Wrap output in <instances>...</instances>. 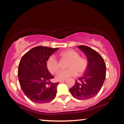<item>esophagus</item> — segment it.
I'll list each match as a JSON object with an SVG mask.
<instances>
[{
  "instance_id": "obj_1",
  "label": "esophagus",
  "mask_w": 124,
  "mask_h": 124,
  "mask_svg": "<svg viewBox=\"0 0 124 124\" xmlns=\"http://www.w3.org/2000/svg\"><path fill=\"white\" fill-rule=\"evenodd\" d=\"M65 81V80H59V83H63V82H64Z\"/></svg>"
}]
</instances>
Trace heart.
I'll use <instances>...</instances> for the list:
<instances>
[{"mask_svg":"<svg viewBox=\"0 0 124 124\" xmlns=\"http://www.w3.org/2000/svg\"><path fill=\"white\" fill-rule=\"evenodd\" d=\"M61 58L69 60L68 68L66 70L61 71L58 73L56 78L58 80H65L69 77L75 76L78 72L79 74L83 73L88 66V61L86 58L80 56L76 51L68 49L59 53ZM46 66L51 74H55L59 70L58 62L53 56H50L46 62Z\"/></svg>","mask_w":124,"mask_h":124,"instance_id":"heart-1","label":"heart"}]
</instances>
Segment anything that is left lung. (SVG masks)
I'll use <instances>...</instances> for the list:
<instances>
[{
	"mask_svg": "<svg viewBox=\"0 0 124 124\" xmlns=\"http://www.w3.org/2000/svg\"><path fill=\"white\" fill-rule=\"evenodd\" d=\"M78 47L86 55L88 66L83 76L76 80L69 92L74 98L83 100L93 98L99 93L106 79V66L102 56L92 48L85 45Z\"/></svg>",
	"mask_w": 124,
	"mask_h": 124,
	"instance_id": "obj_1",
	"label": "left lung"
}]
</instances>
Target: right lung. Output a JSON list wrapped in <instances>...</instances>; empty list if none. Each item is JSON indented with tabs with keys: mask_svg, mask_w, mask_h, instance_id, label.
Masks as SVG:
<instances>
[{
	"mask_svg": "<svg viewBox=\"0 0 124 124\" xmlns=\"http://www.w3.org/2000/svg\"><path fill=\"white\" fill-rule=\"evenodd\" d=\"M58 49L36 46L21 58L18 65V80L23 93L32 102L48 103L56 96L59 83L50 81L54 77L46 68V62Z\"/></svg>",
	"mask_w": 124,
	"mask_h": 124,
	"instance_id": "right-lung-1",
	"label": "right lung"
}]
</instances>
